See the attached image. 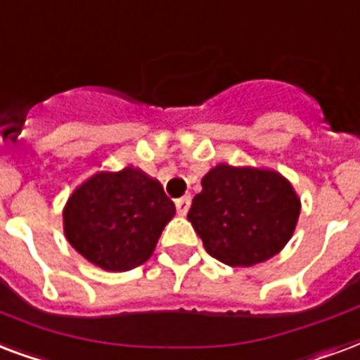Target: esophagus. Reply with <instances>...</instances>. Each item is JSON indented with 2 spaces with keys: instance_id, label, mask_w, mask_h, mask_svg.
<instances>
[{
  "instance_id": "34e87169",
  "label": "esophagus",
  "mask_w": 360,
  "mask_h": 360,
  "mask_svg": "<svg viewBox=\"0 0 360 360\" xmlns=\"http://www.w3.org/2000/svg\"><path fill=\"white\" fill-rule=\"evenodd\" d=\"M190 205H191V195H184V197H180V199H176L178 214H180V216L188 214V210H190Z\"/></svg>"
}]
</instances>
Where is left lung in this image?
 <instances>
[{"label": "left lung", "mask_w": 360, "mask_h": 360, "mask_svg": "<svg viewBox=\"0 0 360 360\" xmlns=\"http://www.w3.org/2000/svg\"><path fill=\"white\" fill-rule=\"evenodd\" d=\"M188 220L205 250L231 267L279 254L296 228L300 199L279 172L220 163L201 180Z\"/></svg>", "instance_id": "obj_1"}]
</instances>
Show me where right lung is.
<instances>
[{"mask_svg":"<svg viewBox=\"0 0 360 360\" xmlns=\"http://www.w3.org/2000/svg\"><path fill=\"white\" fill-rule=\"evenodd\" d=\"M174 212L163 186L140 169L96 172L68 199L64 233L91 264L127 271L153 254Z\"/></svg>","mask_w":360,"mask_h":360,"instance_id":"1","label":"right lung"}]
</instances>
